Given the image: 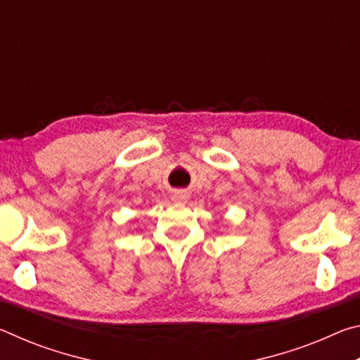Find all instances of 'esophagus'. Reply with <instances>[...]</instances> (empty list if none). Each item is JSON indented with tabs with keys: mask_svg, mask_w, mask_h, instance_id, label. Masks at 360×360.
<instances>
[{
	"mask_svg": "<svg viewBox=\"0 0 360 360\" xmlns=\"http://www.w3.org/2000/svg\"><path fill=\"white\" fill-rule=\"evenodd\" d=\"M173 200L176 203H184L187 200V193L186 192H174L173 193Z\"/></svg>",
	"mask_w": 360,
	"mask_h": 360,
	"instance_id": "esophagus-1",
	"label": "esophagus"
}]
</instances>
